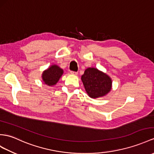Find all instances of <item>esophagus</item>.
<instances>
[{"mask_svg": "<svg viewBox=\"0 0 154 154\" xmlns=\"http://www.w3.org/2000/svg\"><path fill=\"white\" fill-rule=\"evenodd\" d=\"M70 74L72 75H77L78 74V72H74V71H70Z\"/></svg>", "mask_w": 154, "mask_h": 154, "instance_id": "obj_1", "label": "esophagus"}]
</instances>
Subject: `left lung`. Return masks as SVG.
I'll list each match as a JSON object with an SVG mask.
<instances>
[{
	"instance_id": "left-lung-1",
	"label": "left lung",
	"mask_w": 154,
	"mask_h": 154,
	"mask_svg": "<svg viewBox=\"0 0 154 154\" xmlns=\"http://www.w3.org/2000/svg\"><path fill=\"white\" fill-rule=\"evenodd\" d=\"M86 93L92 99L106 95L112 87V81L108 74L93 67L86 69L81 77Z\"/></svg>"
}]
</instances>
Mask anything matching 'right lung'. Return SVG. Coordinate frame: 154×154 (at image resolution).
<instances>
[{
    "instance_id": "obj_1",
    "label": "right lung",
    "mask_w": 154,
    "mask_h": 154,
    "mask_svg": "<svg viewBox=\"0 0 154 154\" xmlns=\"http://www.w3.org/2000/svg\"><path fill=\"white\" fill-rule=\"evenodd\" d=\"M63 74V70L57 65H52L43 71L42 78L45 84L48 86L55 85Z\"/></svg>"
}]
</instances>
